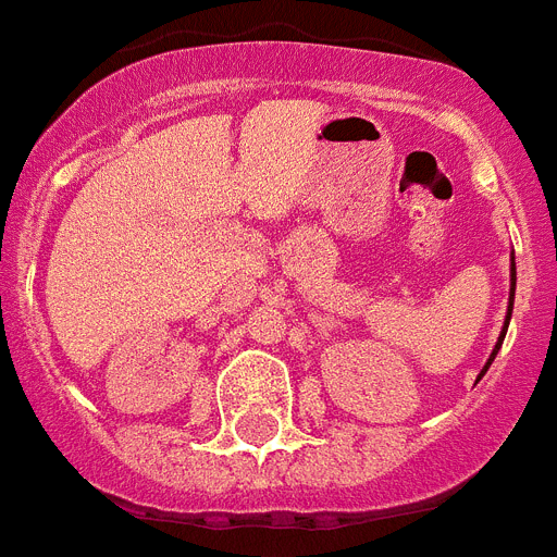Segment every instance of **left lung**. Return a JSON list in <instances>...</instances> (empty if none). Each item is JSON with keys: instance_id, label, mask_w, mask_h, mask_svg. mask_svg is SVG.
Masks as SVG:
<instances>
[{"instance_id": "8db88e82", "label": "left lung", "mask_w": 557, "mask_h": 557, "mask_svg": "<svg viewBox=\"0 0 557 557\" xmlns=\"http://www.w3.org/2000/svg\"><path fill=\"white\" fill-rule=\"evenodd\" d=\"M512 302H516V257H512V265H509V302H507V317H504V325H502V334H498V343H495L493 354H490V359H487V366L481 368V373H479V380H481V376H484V373H487V368H490V366H493V359H495V354H498V350H502V343H504V336H507V329H509V317H512Z\"/></svg>"}]
</instances>
